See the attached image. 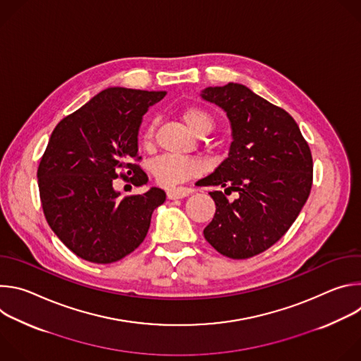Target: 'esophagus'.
I'll list each match as a JSON object with an SVG mask.
<instances>
[{"label":"esophagus","instance_id":"1","mask_svg":"<svg viewBox=\"0 0 361 361\" xmlns=\"http://www.w3.org/2000/svg\"><path fill=\"white\" fill-rule=\"evenodd\" d=\"M191 194L190 188H176V190H169L167 191V197L170 200H177V198H184L187 195Z\"/></svg>","mask_w":361,"mask_h":361}]
</instances>
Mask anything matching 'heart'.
I'll use <instances>...</instances> for the list:
<instances>
[{
    "label": "heart",
    "instance_id": "b5f03b06",
    "mask_svg": "<svg viewBox=\"0 0 361 361\" xmlns=\"http://www.w3.org/2000/svg\"><path fill=\"white\" fill-rule=\"evenodd\" d=\"M181 118L187 124V127L197 135L210 133L214 126V120L212 114L198 106L185 107L181 113ZM152 137H154V123H149L142 131V135H141L142 144L148 145L152 141ZM149 169L154 178L157 180L159 184L164 187H176L184 183L185 180L191 178L192 176L198 174L201 170V164L191 157L171 156V154H167V156H161L154 160Z\"/></svg>",
    "mask_w": 361,
    "mask_h": 361
}]
</instances>
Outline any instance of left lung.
<instances>
[{
  "label": "left lung",
  "instance_id": "8db88e82",
  "mask_svg": "<svg viewBox=\"0 0 361 361\" xmlns=\"http://www.w3.org/2000/svg\"><path fill=\"white\" fill-rule=\"evenodd\" d=\"M200 95L226 111L233 137L228 157L197 181L226 187L210 192L216 214L204 237L230 259H248L277 243L300 214L313 183L312 151L287 111L243 84ZM231 190L234 202L225 197Z\"/></svg>",
  "mask_w": 361,
  "mask_h": 361
}]
</instances>
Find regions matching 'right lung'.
Segmentation results:
<instances>
[{"label":"right lung","mask_w":361,"mask_h":361,"mask_svg":"<svg viewBox=\"0 0 361 361\" xmlns=\"http://www.w3.org/2000/svg\"><path fill=\"white\" fill-rule=\"evenodd\" d=\"M166 91L110 87L63 118L49 137L37 171L42 210L51 230L82 260L109 264L145 238L152 212L166 192L120 198L118 176L135 185L148 181L134 164L144 114Z\"/></svg>","instance_id":"right-lung-1"}]
</instances>
